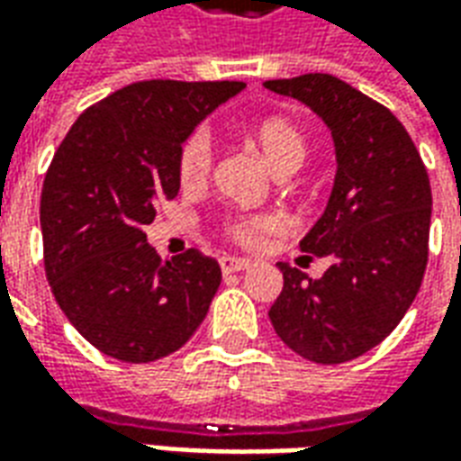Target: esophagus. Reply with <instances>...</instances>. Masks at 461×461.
Returning <instances> with one entry per match:
<instances>
[{"label":"esophagus","mask_w":461,"mask_h":461,"mask_svg":"<svg viewBox=\"0 0 461 461\" xmlns=\"http://www.w3.org/2000/svg\"><path fill=\"white\" fill-rule=\"evenodd\" d=\"M220 267L224 274H234V271H247L251 267L249 259H237V257H221Z\"/></svg>","instance_id":"esophagus-1"}]
</instances>
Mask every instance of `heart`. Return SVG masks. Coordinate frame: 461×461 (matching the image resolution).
<instances>
[{
    "instance_id": "obj_1",
    "label": "heart",
    "mask_w": 461,
    "mask_h": 461,
    "mask_svg": "<svg viewBox=\"0 0 461 461\" xmlns=\"http://www.w3.org/2000/svg\"><path fill=\"white\" fill-rule=\"evenodd\" d=\"M249 142L267 162L271 172L291 175L306 160V138L286 118H264L251 125ZM212 172V142L204 131H194L185 138L177 152V180L185 190H200L207 185ZM221 234L240 247L254 249L281 230V220L271 212L259 214H234L221 221Z\"/></svg>"
}]
</instances>
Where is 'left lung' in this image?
<instances>
[{
  "instance_id": "obj_1",
  "label": "left lung",
  "mask_w": 461,
  "mask_h": 461,
  "mask_svg": "<svg viewBox=\"0 0 461 461\" xmlns=\"http://www.w3.org/2000/svg\"><path fill=\"white\" fill-rule=\"evenodd\" d=\"M306 104L330 128L336 182L326 212L301 240L303 259L323 257L321 279L279 261L284 289L269 319L306 360L336 366L385 340L412 306L427 267L432 190L405 125L336 76L267 81Z\"/></svg>"
}]
</instances>
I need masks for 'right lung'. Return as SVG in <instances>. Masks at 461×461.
Masks as SVG:
<instances>
[{"label":"right lung","instance_id":"right-lung-1","mask_svg":"<svg viewBox=\"0 0 461 461\" xmlns=\"http://www.w3.org/2000/svg\"><path fill=\"white\" fill-rule=\"evenodd\" d=\"M241 81H138L78 115L41 190L44 269L66 319L105 356L150 363L197 330L221 269L187 249L162 261L145 237L180 192L177 152Z\"/></svg>","mask_w":461,"mask_h":461}]
</instances>
